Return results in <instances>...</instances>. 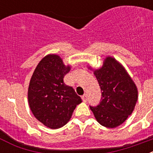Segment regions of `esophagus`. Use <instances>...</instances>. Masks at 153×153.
<instances>
[{
  "mask_svg": "<svg viewBox=\"0 0 153 153\" xmlns=\"http://www.w3.org/2000/svg\"><path fill=\"white\" fill-rule=\"evenodd\" d=\"M82 100H83V102H86L87 101V95L84 94L83 96H82Z\"/></svg>",
  "mask_w": 153,
  "mask_h": 153,
  "instance_id": "obj_1",
  "label": "esophagus"
}]
</instances>
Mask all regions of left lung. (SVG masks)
<instances>
[{
	"label": "left lung",
	"mask_w": 153,
	"mask_h": 153,
	"mask_svg": "<svg viewBox=\"0 0 153 153\" xmlns=\"http://www.w3.org/2000/svg\"><path fill=\"white\" fill-rule=\"evenodd\" d=\"M93 74L102 97L98 106H90V109L100 125L117 127L132 114L138 100L137 87L122 64L112 56H107Z\"/></svg>",
	"instance_id": "left-lung-1"
}]
</instances>
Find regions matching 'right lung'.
<instances>
[{
  "mask_svg": "<svg viewBox=\"0 0 153 153\" xmlns=\"http://www.w3.org/2000/svg\"><path fill=\"white\" fill-rule=\"evenodd\" d=\"M70 70L60 56L48 54L36 66L28 88V102L37 120L48 128H60L69 122L81 103L80 97L63 77Z\"/></svg>",
  "mask_w": 153,
  "mask_h": 153,
  "instance_id": "right-lung-1",
  "label": "right lung"
}]
</instances>
